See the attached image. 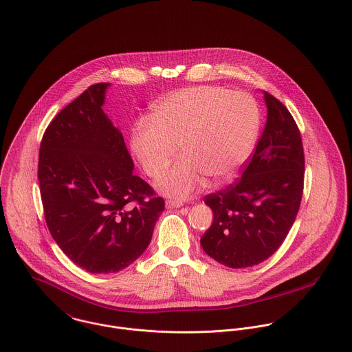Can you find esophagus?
Instances as JSON below:
<instances>
[{
    "instance_id": "1",
    "label": "esophagus",
    "mask_w": 352,
    "mask_h": 352,
    "mask_svg": "<svg viewBox=\"0 0 352 352\" xmlns=\"http://www.w3.org/2000/svg\"><path fill=\"white\" fill-rule=\"evenodd\" d=\"M165 204H166L168 208H180V207H183V201H177V200H168Z\"/></svg>"
}]
</instances>
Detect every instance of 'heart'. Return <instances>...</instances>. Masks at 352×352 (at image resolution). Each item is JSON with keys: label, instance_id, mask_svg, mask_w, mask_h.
Wrapping results in <instances>:
<instances>
[{"label": "heart", "instance_id": "1", "mask_svg": "<svg viewBox=\"0 0 352 352\" xmlns=\"http://www.w3.org/2000/svg\"><path fill=\"white\" fill-rule=\"evenodd\" d=\"M261 111L253 96L217 86H195L160 99L152 118L131 129L130 148L152 179H159L177 152L182 157L162 176L161 190L177 199L232 179L254 151Z\"/></svg>", "mask_w": 352, "mask_h": 352}]
</instances>
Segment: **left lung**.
Here are the masks:
<instances>
[{
    "instance_id": "1",
    "label": "left lung",
    "mask_w": 352,
    "mask_h": 352,
    "mask_svg": "<svg viewBox=\"0 0 352 352\" xmlns=\"http://www.w3.org/2000/svg\"><path fill=\"white\" fill-rule=\"evenodd\" d=\"M267 118L242 177L204 203L214 221L200 239L203 250L232 269L273 256L297 217L304 188V149L292 114L263 91Z\"/></svg>"
}]
</instances>
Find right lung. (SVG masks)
I'll return each mask as SVG.
<instances>
[{
  "mask_svg": "<svg viewBox=\"0 0 352 352\" xmlns=\"http://www.w3.org/2000/svg\"><path fill=\"white\" fill-rule=\"evenodd\" d=\"M110 83L90 86L45 129L38 184L48 230L94 274L128 267L151 243L164 199L133 173L124 135L102 106Z\"/></svg>",
  "mask_w": 352,
  "mask_h": 352,
  "instance_id": "add662e5",
  "label": "right lung"
}]
</instances>
